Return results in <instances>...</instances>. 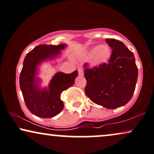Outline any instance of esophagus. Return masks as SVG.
Returning <instances> with one entry per match:
<instances>
[{
	"mask_svg": "<svg viewBox=\"0 0 154 154\" xmlns=\"http://www.w3.org/2000/svg\"><path fill=\"white\" fill-rule=\"evenodd\" d=\"M78 74L79 76H83V75H84V72L82 70V69L80 67L78 68Z\"/></svg>",
	"mask_w": 154,
	"mask_h": 154,
	"instance_id": "34e87169",
	"label": "esophagus"
}]
</instances>
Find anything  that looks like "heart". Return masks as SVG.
Returning <instances> with one entry per match:
<instances>
[{
  "label": "heart",
  "mask_w": 154,
  "mask_h": 154,
  "mask_svg": "<svg viewBox=\"0 0 154 154\" xmlns=\"http://www.w3.org/2000/svg\"><path fill=\"white\" fill-rule=\"evenodd\" d=\"M111 56V50L106 45L94 47L84 55V58L88 60L91 57V63L93 66H100L108 61Z\"/></svg>",
  "instance_id": "heart-1"
}]
</instances>
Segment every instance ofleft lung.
<instances>
[{"label": "left lung", "instance_id": "obj_1", "mask_svg": "<svg viewBox=\"0 0 154 154\" xmlns=\"http://www.w3.org/2000/svg\"><path fill=\"white\" fill-rule=\"evenodd\" d=\"M112 49L109 63L99 67L85 65V94L95 104L106 109L124 106L133 96L138 79L134 53L123 42L106 39Z\"/></svg>", "mask_w": 154, "mask_h": 154}]
</instances>
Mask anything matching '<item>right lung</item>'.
<instances>
[{"label":"right lung","mask_w":154,"mask_h":154,"mask_svg":"<svg viewBox=\"0 0 154 154\" xmlns=\"http://www.w3.org/2000/svg\"><path fill=\"white\" fill-rule=\"evenodd\" d=\"M65 44L58 45H40L29 52L23 61L20 75V87L25 105L34 115L41 118H52L63 109L64 103L60 99L61 93L72 86L78 76L77 70L72 73L57 72L48 87L41 89L40 79L37 77L38 67L42 62L52 60L65 49Z\"/></svg>","instance_id":"add662e5"}]
</instances>
